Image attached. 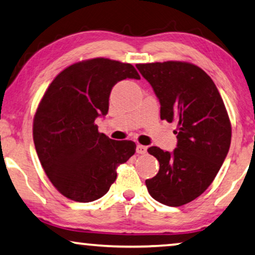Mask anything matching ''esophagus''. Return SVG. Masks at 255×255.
Listing matches in <instances>:
<instances>
[{"instance_id": "obj_1", "label": "esophagus", "mask_w": 255, "mask_h": 255, "mask_svg": "<svg viewBox=\"0 0 255 255\" xmlns=\"http://www.w3.org/2000/svg\"><path fill=\"white\" fill-rule=\"evenodd\" d=\"M135 151H137V153L138 154H145L146 152H147V147H146V146H144V145H137V148H135Z\"/></svg>"}]
</instances>
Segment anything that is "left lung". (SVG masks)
I'll use <instances>...</instances> for the list:
<instances>
[{"label": "left lung", "mask_w": 255, "mask_h": 255, "mask_svg": "<svg viewBox=\"0 0 255 255\" xmlns=\"http://www.w3.org/2000/svg\"><path fill=\"white\" fill-rule=\"evenodd\" d=\"M160 101V118L176 123L173 153L152 146L159 173L145 181L151 196L168 207L189 203L208 189L228 155L231 122L212 79L186 61L137 64Z\"/></svg>", "instance_id": "obj_1"}]
</instances>
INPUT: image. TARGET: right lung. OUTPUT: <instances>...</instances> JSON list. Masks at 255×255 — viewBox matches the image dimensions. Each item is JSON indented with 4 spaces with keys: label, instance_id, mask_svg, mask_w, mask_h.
<instances>
[{
    "label": "right lung",
    "instance_id": "1",
    "mask_svg": "<svg viewBox=\"0 0 255 255\" xmlns=\"http://www.w3.org/2000/svg\"><path fill=\"white\" fill-rule=\"evenodd\" d=\"M140 79L131 64L94 58L75 62L55 76L33 117V141L52 184L75 202L104 196L117 177V167L135 152L132 140L100 133L95 120L106 116L113 87Z\"/></svg>",
    "mask_w": 255,
    "mask_h": 255
}]
</instances>
